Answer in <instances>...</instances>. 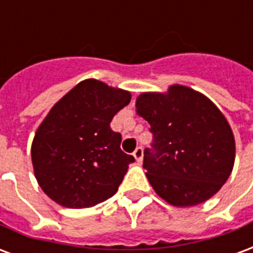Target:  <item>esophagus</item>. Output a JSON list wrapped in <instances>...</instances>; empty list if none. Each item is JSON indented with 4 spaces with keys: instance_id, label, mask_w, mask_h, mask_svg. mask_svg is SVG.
I'll list each match as a JSON object with an SVG mask.
<instances>
[{
    "instance_id": "34e87169",
    "label": "esophagus",
    "mask_w": 253,
    "mask_h": 253,
    "mask_svg": "<svg viewBox=\"0 0 253 253\" xmlns=\"http://www.w3.org/2000/svg\"><path fill=\"white\" fill-rule=\"evenodd\" d=\"M134 157H135V160H137L138 163H141L143 159V149L139 146V148H137L135 150H134Z\"/></svg>"
}]
</instances>
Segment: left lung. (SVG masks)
<instances>
[{
    "label": "left lung",
    "instance_id": "8db88e82",
    "mask_svg": "<svg viewBox=\"0 0 253 253\" xmlns=\"http://www.w3.org/2000/svg\"><path fill=\"white\" fill-rule=\"evenodd\" d=\"M135 108L153 132L143 168L156 194L176 207L195 206L215 195L236 157L232 127L217 105L195 89L175 84L164 93H141Z\"/></svg>",
    "mask_w": 253,
    "mask_h": 253
}]
</instances>
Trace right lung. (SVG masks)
Listing matches in <instances>:
<instances>
[{
    "instance_id": "1",
    "label": "right lung",
    "mask_w": 253,
    "mask_h": 253,
    "mask_svg": "<svg viewBox=\"0 0 253 253\" xmlns=\"http://www.w3.org/2000/svg\"><path fill=\"white\" fill-rule=\"evenodd\" d=\"M128 90L88 78L57 101L38 127L31 157L38 184L58 205L92 207L115 194L134 157L110 123Z\"/></svg>"
}]
</instances>
